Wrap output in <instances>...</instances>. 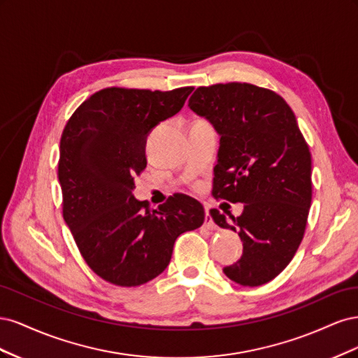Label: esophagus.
I'll list each match as a JSON object with an SVG mask.
<instances>
[{
	"label": "esophagus",
	"instance_id": "obj_1",
	"mask_svg": "<svg viewBox=\"0 0 358 358\" xmlns=\"http://www.w3.org/2000/svg\"><path fill=\"white\" fill-rule=\"evenodd\" d=\"M204 227H206V229H209V230H215V229H216V225H215L213 220L210 218V215H209L208 209H206V221H204Z\"/></svg>",
	"mask_w": 358,
	"mask_h": 358
}]
</instances>
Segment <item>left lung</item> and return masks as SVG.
<instances>
[{"label": "left lung", "instance_id": "obj_1", "mask_svg": "<svg viewBox=\"0 0 358 358\" xmlns=\"http://www.w3.org/2000/svg\"><path fill=\"white\" fill-rule=\"evenodd\" d=\"M188 106L221 136L212 196L243 203L230 220L210 209L243 242L224 273L243 287L267 284L297 252L312 200V159L296 115L275 91L241 82L200 86Z\"/></svg>", "mask_w": 358, "mask_h": 358}]
</instances>
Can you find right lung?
<instances>
[{"label":"right lung","instance_id":"obj_1","mask_svg":"<svg viewBox=\"0 0 358 358\" xmlns=\"http://www.w3.org/2000/svg\"><path fill=\"white\" fill-rule=\"evenodd\" d=\"M192 86L171 91L104 88L74 110L61 136L62 216L94 273L137 287L164 272L178 236L204 221L200 201L175 194L157 209L133 196L146 169V136L176 115Z\"/></svg>","mask_w":358,"mask_h":358}]
</instances>
